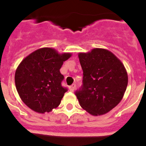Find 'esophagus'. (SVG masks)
Wrapping results in <instances>:
<instances>
[{"label": "esophagus", "instance_id": "obj_1", "mask_svg": "<svg viewBox=\"0 0 146 146\" xmlns=\"http://www.w3.org/2000/svg\"><path fill=\"white\" fill-rule=\"evenodd\" d=\"M76 84H72L71 86H69V90H70V92H73L75 91V89H76Z\"/></svg>", "mask_w": 146, "mask_h": 146}]
</instances>
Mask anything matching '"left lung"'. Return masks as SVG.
Returning <instances> with one entry per match:
<instances>
[{"instance_id": "obj_1", "label": "left lung", "mask_w": 146, "mask_h": 146, "mask_svg": "<svg viewBox=\"0 0 146 146\" xmlns=\"http://www.w3.org/2000/svg\"><path fill=\"white\" fill-rule=\"evenodd\" d=\"M84 73L83 84L76 92L81 107L94 116L116 107L123 98L128 83L126 69L111 52L94 48L78 54Z\"/></svg>"}]
</instances>
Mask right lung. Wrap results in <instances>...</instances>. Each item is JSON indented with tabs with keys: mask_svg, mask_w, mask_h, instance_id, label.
<instances>
[{
	"mask_svg": "<svg viewBox=\"0 0 146 146\" xmlns=\"http://www.w3.org/2000/svg\"><path fill=\"white\" fill-rule=\"evenodd\" d=\"M71 55V53L60 54L51 47H43L21 61L15 73V84L27 107L44 114L60 105L68 91L61 85L64 76L60 69Z\"/></svg>",
	"mask_w": 146,
	"mask_h": 146,
	"instance_id": "add662e5",
	"label": "right lung"
}]
</instances>
